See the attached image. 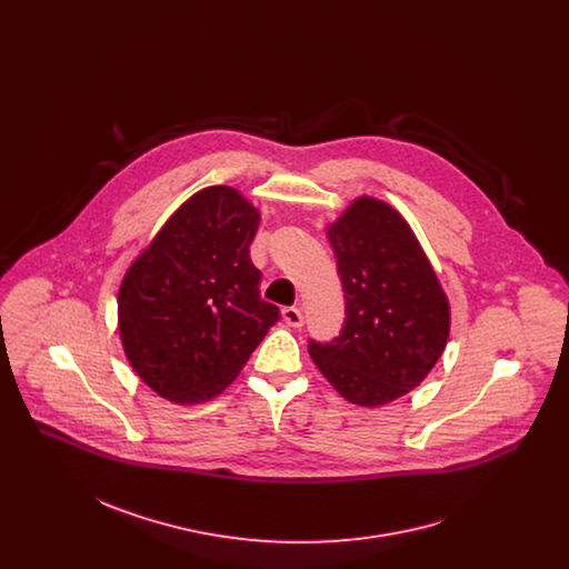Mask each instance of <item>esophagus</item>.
Segmentation results:
<instances>
[{
  "label": "esophagus",
  "instance_id": "34e87169",
  "mask_svg": "<svg viewBox=\"0 0 569 569\" xmlns=\"http://www.w3.org/2000/svg\"><path fill=\"white\" fill-rule=\"evenodd\" d=\"M281 320L290 326V328H300L302 322H305V320H302V311L297 309V307H286V309H281Z\"/></svg>",
  "mask_w": 569,
  "mask_h": 569
}]
</instances>
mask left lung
Segmentation results:
<instances>
[{"label": "left lung", "instance_id": "1", "mask_svg": "<svg viewBox=\"0 0 569 569\" xmlns=\"http://www.w3.org/2000/svg\"><path fill=\"white\" fill-rule=\"evenodd\" d=\"M346 292V322L309 356L353 406L383 407L418 388L450 337V300L411 226L392 204L358 196L326 228Z\"/></svg>", "mask_w": 569, "mask_h": 569}]
</instances>
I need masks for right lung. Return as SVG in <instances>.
I'll return each instance as SVG.
<instances>
[{"label": "right lung", "instance_id": "add662e5", "mask_svg": "<svg viewBox=\"0 0 569 569\" xmlns=\"http://www.w3.org/2000/svg\"><path fill=\"white\" fill-rule=\"evenodd\" d=\"M260 209L230 186L196 191L128 267L117 326L136 376L174 406L221 395L277 320L249 244Z\"/></svg>", "mask_w": 569, "mask_h": 569}]
</instances>
